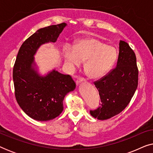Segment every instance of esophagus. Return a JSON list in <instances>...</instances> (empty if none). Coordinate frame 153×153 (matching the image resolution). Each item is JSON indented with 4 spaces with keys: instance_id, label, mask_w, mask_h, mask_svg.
Masks as SVG:
<instances>
[{
    "instance_id": "34e87169",
    "label": "esophagus",
    "mask_w": 153,
    "mask_h": 153,
    "mask_svg": "<svg viewBox=\"0 0 153 153\" xmlns=\"http://www.w3.org/2000/svg\"><path fill=\"white\" fill-rule=\"evenodd\" d=\"M85 81V79L83 78V77H79L78 79H77V80L76 81V84H79V83L83 82V81Z\"/></svg>"
}]
</instances>
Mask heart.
<instances>
[{
	"mask_svg": "<svg viewBox=\"0 0 153 153\" xmlns=\"http://www.w3.org/2000/svg\"><path fill=\"white\" fill-rule=\"evenodd\" d=\"M63 57L70 66H79L84 62L85 72L89 78L100 79L108 72L118 57L114 46L95 37H85L76 42L74 48L66 47Z\"/></svg>",
	"mask_w": 153,
	"mask_h": 153,
	"instance_id": "1",
	"label": "heart"
}]
</instances>
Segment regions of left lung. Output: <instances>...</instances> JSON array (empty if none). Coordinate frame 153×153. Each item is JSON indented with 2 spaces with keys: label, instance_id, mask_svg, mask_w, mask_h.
I'll return each instance as SVG.
<instances>
[{
  "label": "left lung",
  "instance_id": "1",
  "mask_svg": "<svg viewBox=\"0 0 153 153\" xmlns=\"http://www.w3.org/2000/svg\"><path fill=\"white\" fill-rule=\"evenodd\" d=\"M139 70L134 52L125 41L119 43V55L116 67L94 82L101 100L97 109L91 115L98 120H107L126 108L138 86Z\"/></svg>",
  "mask_w": 153,
  "mask_h": 153
}]
</instances>
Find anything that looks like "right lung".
I'll return each mask as SVG.
<instances>
[{"label":"right lung","mask_w":153,"mask_h":153,"mask_svg":"<svg viewBox=\"0 0 153 153\" xmlns=\"http://www.w3.org/2000/svg\"><path fill=\"white\" fill-rule=\"evenodd\" d=\"M65 23L40 28L25 40L19 50L13 68L14 94L22 109L31 118L48 121L63 111V100L76 84L70 75L53 70L40 76L34 56L42 45L56 42Z\"/></svg>","instance_id":"add662e5"}]
</instances>
